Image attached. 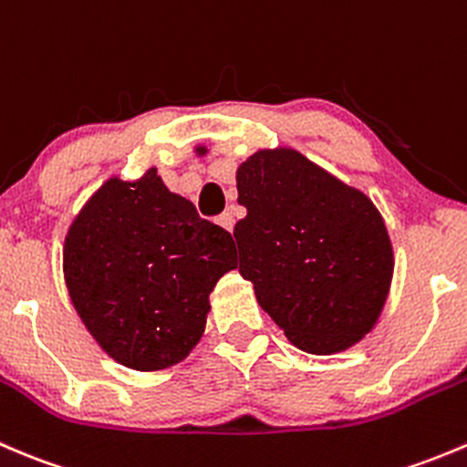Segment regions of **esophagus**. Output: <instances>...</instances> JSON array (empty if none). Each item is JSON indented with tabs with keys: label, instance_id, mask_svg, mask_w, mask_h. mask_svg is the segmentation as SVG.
Returning <instances> with one entry per match:
<instances>
[{
	"label": "esophagus",
	"instance_id": "1",
	"mask_svg": "<svg viewBox=\"0 0 467 467\" xmlns=\"http://www.w3.org/2000/svg\"><path fill=\"white\" fill-rule=\"evenodd\" d=\"M234 223H235V218H234L232 211H224V213H220V215H218V224H220V227L227 229V232H232V229H234Z\"/></svg>",
	"mask_w": 467,
	"mask_h": 467
}]
</instances>
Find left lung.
<instances>
[{
  "label": "left lung",
  "mask_w": 467,
  "mask_h": 467,
  "mask_svg": "<svg viewBox=\"0 0 467 467\" xmlns=\"http://www.w3.org/2000/svg\"><path fill=\"white\" fill-rule=\"evenodd\" d=\"M204 151V150H200ZM240 275L288 340L311 354L352 348L375 327L392 279L379 211L295 150H261L235 174Z\"/></svg>",
  "instance_id": "1"
}]
</instances>
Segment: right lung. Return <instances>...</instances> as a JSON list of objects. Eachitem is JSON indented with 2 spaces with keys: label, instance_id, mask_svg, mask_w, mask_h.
<instances>
[{
  "label": "right lung",
  "instance_id": "right-lung-1",
  "mask_svg": "<svg viewBox=\"0 0 467 467\" xmlns=\"http://www.w3.org/2000/svg\"><path fill=\"white\" fill-rule=\"evenodd\" d=\"M234 238L202 220L156 170L109 179L63 247L67 293L92 338L131 370H163L204 334L209 295L234 270Z\"/></svg>",
  "mask_w": 467,
  "mask_h": 467
}]
</instances>
